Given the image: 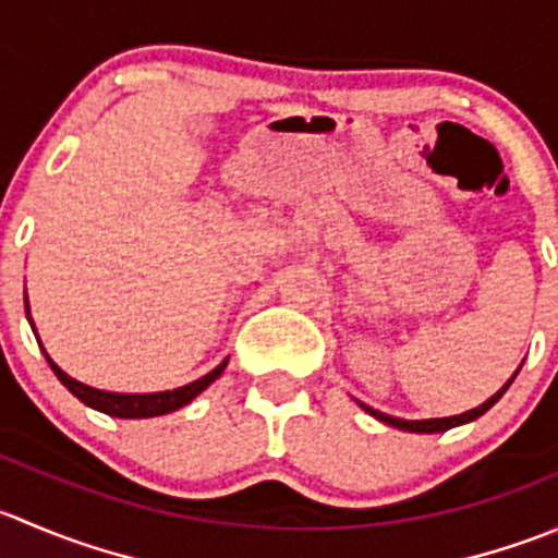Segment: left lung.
<instances>
[{
    "instance_id": "1",
    "label": "left lung",
    "mask_w": 558,
    "mask_h": 558,
    "mask_svg": "<svg viewBox=\"0 0 558 558\" xmlns=\"http://www.w3.org/2000/svg\"><path fill=\"white\" fill-rule=\"evenodd\" d=\"M519 369H521V367H519ZM519 369H515V373H513V378H515V375H519ZM513 378H510L508 384H505L502 388H499V391L494 393V397H488L486 402H483V404H477V408L466 410V413H459V415H448V418H421V421H408V418H397V415L380 413V410L369 408V404L359 402V399H356V402H359V408L364 410V413H369V415H373V418H378L380 424H386V426H393V429H402V432H415V435H437V432H448V429H453V426L470 424V421L481 418V415L486 413L488 408H494V404L499 402V397H502V393L508 391L510 384H513Z\"/></svg>"
}]
</instances>
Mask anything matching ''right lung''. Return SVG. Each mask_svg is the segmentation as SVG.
I'll return each instance as SVG.
<instances>
[{
    "label": "right lung",
    "instance_id": "right-lung-1",
    "mask_svg": "<svg viewBox=\"0 0 558 558\" xmlns=\"http://www.w3.org/2000/svg\"><path fill=\"white\" fill-rule=\"evenodd\" d=\"M26 318H29L32 331L37 335L35 320H32V313H29V296H26ZM37 342H39V337H37ZM43 353H45V362L50 364V369H53L56 378L61 380V386H66V391L75 393V397L81 399L83 404H88V408L99 410V413H105V415H112V418H156V415H167V413H172V410H180L183 404H189L191 399L199 397V393L205 391L213 380L221 378V373L227 369V364H229V359H223L216 369H210L207 375H202L199 380H194V384H185L180 388H172V391L121 393V391H105V388H94L88 384H81V380H75L72 375H66L64 369H61L59 364L48 356V351H45V348H43Z\"/></svg>",
    "mask_w": 558,
    "mask_h": 558
}]
</instances>
